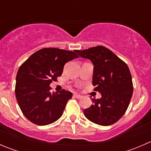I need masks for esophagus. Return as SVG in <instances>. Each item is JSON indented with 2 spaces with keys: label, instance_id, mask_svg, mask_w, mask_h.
Returning a JSON list of instances; mask_svg holds the SVG:
<instances>
[{
  "label": "esophagus",
  "instance_id": "obj_1",
  "mask_svg": "<svg viewBox=\"0 0 151 151\" xmlns=\"http://www.w3.org/2000/svg\"><path fill=\"white\" fill-rule=\"evenodd\" d=\"M73 96H74V98L77 99H81V98H82V96L78 95V94H77V93H74V95H73Z\"/></svg>",
  "mask_w": 151,
  "mask_h": 151
}]
</instances>
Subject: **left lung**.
I'll return each instance as SVG.
<instances>
[{"instance_id": "8db88e82", "label": "left lung", "mask_w": 151, "mask_h": 151, "mask_svg": "<svg viewBox=\"0 0 151 151\" xmlns=\"http://www.w3.org/2000/svg\"><path fill=\"white\" fill-rule=\"evenodd\" d=\"M77 52L93 63L92 84L95 86L94 91L101 94L99 99H92L93 104L85 109V116L91 122L101 126L116 123L127 110L133 93L129 67L111 50L103 46L77 50Z\"/></svg>"}]
</instances>
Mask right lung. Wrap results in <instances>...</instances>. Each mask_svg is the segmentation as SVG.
Instances as JSON below:
<instances>
[{"label": "right lung", "instance_id": "1", "mask_svg": "<svg viewBox=\"0 0 151 151\" xmlns=\"http://www.w3.org/2000/svg\"><path fill=\"white\" fill-rule=\"evenodd\" d=\"M74 52L58 48H43L21 65L16 77L15 95L23 115L33 123L45 126L61 117L70 91L63 89L51 93L50 84L61 76L67 62L79 58Z\"/></svg>", "mask_w": 151, "mask_h": 151}]
</instances>
